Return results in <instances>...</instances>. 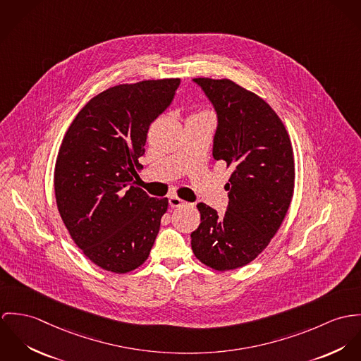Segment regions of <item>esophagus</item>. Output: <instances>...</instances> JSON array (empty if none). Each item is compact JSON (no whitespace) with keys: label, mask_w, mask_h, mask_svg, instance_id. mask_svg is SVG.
Segmentation results:
<instances>
[{"label":"esophagus","mask_w":361,"mask_h":361,"mask_svg":"<svg viewBox=\"0 0 361 361\" xmlns=\"http://www.w3.org/2000/svg\"><path fill=\"white\" fill-rule=\"evenodd\" d=\"M169 204H170V207H180V206H183V204H185V202L183 200H180L178 197H170L169 198Z\"/></svg>","instance_id":"esophagus-1"}]
</instances>
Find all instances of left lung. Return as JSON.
Segmentation results:
<instances>
[{
    "instance_id": "left-lung-1",
    "label": "left lung",
    "mask_w": 361,
    "mask_h": 361,
    "mask_svg": "<svg viewBox=\"0 0 361 361\" xmlns=\"http://www.w3.org/2000/svg\"><path fill=\"white\" fill-rule=\"evenodd\" d=\"M217 112L213 158L231 169L224 185V216L198 203L200 227L191 234L197 259L216 271L255 260L273 240L288 213L295 187L293 149L273 108L228 79L198 78Z\"/></svg>"
}]
</instances>
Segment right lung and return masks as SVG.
<instances>
[{
  "instance_id": "add662e5",
  "label": "right lung",
  "mask_w": 361,
  "mask_h": 361,
  "mask_svg": "<svg viewBox=\"0 0 361 361\" xmlns=\"http://www.w3.org/2000/svg\"><path fill=\"white\" fill-rule=\"evenodd\" d=\"M180 79L111 87L69 126L55 163V200L65 227L98 267L124 274L149 256L167 198L133 184L151 123L170 105Z\"/></svg>"
}]
</instances>
